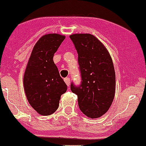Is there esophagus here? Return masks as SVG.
Here are the masks:
<instances>
[{
    "label": "esophagus",
    "instance_id": "1",
    "mask_svg": "<svg viewBox=\"0 0 146 146\" xmlns=\"http://www.w3.org/2000/svg\"><path fill=\"white\" fill-rule=\"evenodd\" d=\"M64 81H65L66 84L68 86L70 85V79H69V77H66V78H64Z\"/></svg>",
    "mask_w": 146,
    "mask_h": 146
}]
</instances>
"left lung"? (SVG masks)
<instances>
[{
    "instance_id": "8db88e82",
    "label": "left lung",
    "mask_w": 146,
    "mask_h": 146,
    "mask_svg": "<svg viewBox=\"0 0 146 146\" xmlns=\"http://www.w3.org/2000/svg\"><path fill=\"white\" fill-rule=\"evenodd\" d=\"M70 38L78 54L81 84H71L80 110L91 118L101 117L111 106L115 91V73L108 50L96 37L75 33Z\"/></svg>"
}]
</instances>
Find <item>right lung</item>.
Listing matches in <instances>:
<instances>
[{
  "instance_id": "obj_1",
  "label": "right lung",
  "mask_w": 146,
  "mask_h": 146,
  "mask_svg": "<svg viewBox=\"0 0 146 146\" xmlns=\"http://www.w3.org/2000/svg\"><path fill=\"white\" fill-rule=\"evenodd\" d=\"M65 39L58 33L44 35L36 43L27 64L23 85L31 106L42 115L57 110L67 86L54 64L53 56Z\"/></svg>"
}]
</instances>
